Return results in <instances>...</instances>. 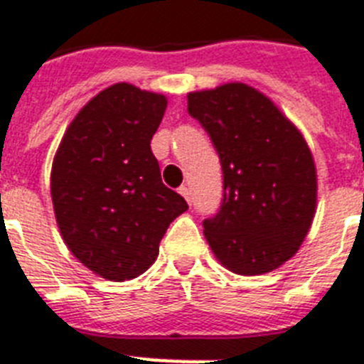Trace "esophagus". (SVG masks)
<instances>
[{
    "instance_id": "esophagus-1",
    "label": "esophagus",
    "mask_w": 364,
    "mask_h": 364,
    "mask_svg": "<svg viewBox=\"0 0 364 364\" xmlns=\"http://www.w3.org/2000/svg\"><path fill=\"white\" fill-rule=\"evenodd\" d=\"M179 194H181L183 198H185V200L188 201V203H192V196H191V188L187 187V185H181V187H179Z\"/></svg>"
}]
</instances>
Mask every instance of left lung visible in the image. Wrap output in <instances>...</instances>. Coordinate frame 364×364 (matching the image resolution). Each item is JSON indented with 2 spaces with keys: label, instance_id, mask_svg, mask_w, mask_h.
I'll use <instances>...</instances> for the list:
<instances>
[{
  "label": "left lung",
  "instance_id": "obj_1",
  "mask_svg": "<svg viewBox=\"0 0 364 364\" xmlns=\"http://www.w3.org/2000/svg\"><path fill=\"white\" fill-rule=\"evenodd\" d=\"M210 136L224 198L203 220L210 250L242 276L267 274L298 252L316 207V168L301 133L264 94L242 83L188 94Z\"/></svg>",
  "mask_w": 364,
  "mask_h": 364
}]
</instances>
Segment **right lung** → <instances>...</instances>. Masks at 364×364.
Returning a JSON list of instances; mask_svg holds the SVG:
<instances>
[{
	"label": "right lung",
	"mask_w": 364,
	"mask_h": 364,
	"mask_svg": "<svg viewBox=\"0 0 364 364\" xmlns=\"http://www.w3.org/2000/svg\"><path fill=\"white\" fill-rule=\"evenodd\" d=\"M166 97L127 83L105 88L77 112L51 168V200L70 252L111 281L148 270L173 218L188 209L151 154Z\"/></svg>",
	"instance_id": "add662e5"
}]
</instances>
